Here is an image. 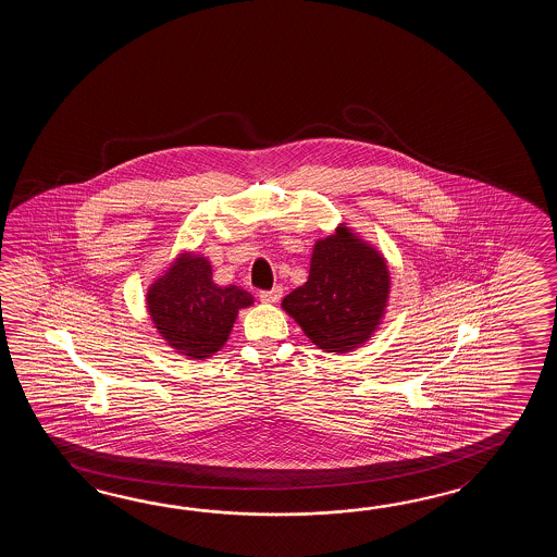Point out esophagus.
<instances>
[{"mask_svg": "<svg viewBox=\"0 0 557 557\" xmlns=\"http://www.w3.org/2000/svg\"><path fill=\"white\" fill-rule=\"evenodd\" d=\"M283 298V288L281 286H274L271 290H262L261 300L262 302H278Z\"/></svg>", "mask_w": 557, "mask_h": 557, "instance_id": "obj_1", "label": "esophagus"}]
</instances>
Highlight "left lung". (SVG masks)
I'll use <instances>...</instances> for the list:
<instances>
[{
	"mask_svg": "<svg viewBox=\"0 0 557 557\" xmlns=\"http://www.w3.org/2000/svg\"><path fill=\"white\" fill-rule=\"evenodd\" d=\"M388 298L384 255L343 223L314 243L307 283L284 296L281 307L320 350L344 355L379 331Z\"/></svg>",
	"mask_w": 557,
	"mask_h": 557,
	"instance_id": "1",
	"label": "left lung"
}]
</instances>
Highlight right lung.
<instances>
[{"label": "right lung", "mask_w": 557, "mask_h": 557, "mask_svg": "<svg viewBox=\"0 0 557 557\" xmlns=\"http://www.w3.org/2000/svg\"><path fill=\"white\" fill-rule=\"evenodd\" d=\"M145 300L161 338L193 360L216 355L228 341L238 310L255 302L240 286L214 283L211 261L190 250L178 252L154 278Z\"/></svg>", "instance_id": "add662e5"}]
</instances>
